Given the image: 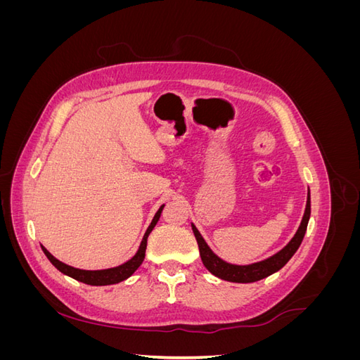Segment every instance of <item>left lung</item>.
I'll return each instance as SVG.
<instances>
[{
	"instance_id": "left-lung-1",
	"label": "left lung",
	"mask_w": 360,
	"mask_h": 360,
	"mask_svg": "<svg viewBox=\"0 0 360 360\" xmlns=\"http://www.w3.org/2000/svg\"><path fill=\"white\" fill-rule=\"evenodd\" d=\"M311 216V197L308 192V200H307V209H304V214L302 217V222L297 233L294 234V237L288 242V245L285 248H282L278 254L271 255L270 258L259 261V263H254V264H248V266H236V264H230L226 261L221 259L216 254H213V250L207 246L205 240L202 238V236L200 234V231L197 230V226L192 224V231L195 234V238L198 242V248H200V255L202 259V264L205 266V269L213 274L214 276L221 278L224 281H230V282H240V284H248V282H255L263 278L270 276L271 274H275L279 269L284 267L288 259L294 255V252L299 249L304 233H307V226H308V221Z\"/></svg>"
}]
</instances>
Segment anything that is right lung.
<instances>
[{"label": "right lung", "mask_w": 360, "mask_h": 360, "mask_svg": "<svg viewBox=\"0 0 360 360\" xmlns=\"http://www.w3.org/2000/svg\"><path fill=\"white\" fill-rule=\"evenodd\" d=\"M162 209H163V205H160V209L155 214L153 221H151L150 226L147 228V231H146V234L143 237V242H141V245H139L138 252L132 258H130L129 261H126L124 264L118 266V267L105 269V270H81V269H75L72 266H68V264L61 263V261L53 257L46 248L41 246V249H43V252H45V255L48 257V259L61 271V274L68 275V276H70V278H73L76 281L84 282V284H89V285H111V284H118V282H122V281L127 279L130 275H132L134 271L141 266V263H143V261H144L148 234L151 233V230H153L155 225L158 224L159 217H160V213H162Z\"/></svg>", "instance_id": "obj_1"}]
</instances>
